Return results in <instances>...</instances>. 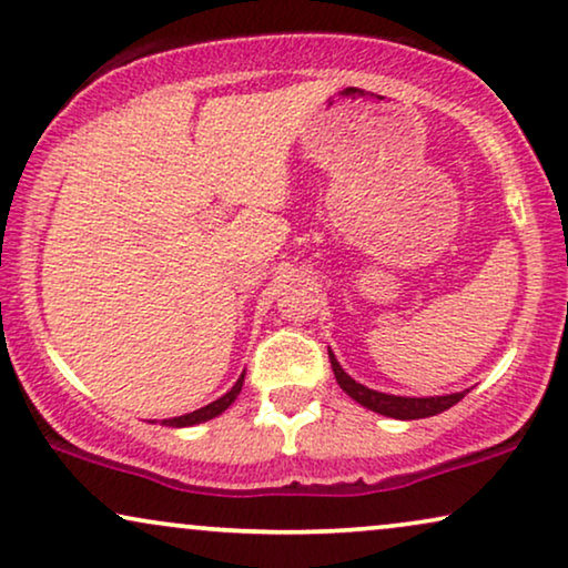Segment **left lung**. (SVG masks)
Segmentation results:
<instances>
[{
    "instance_id": "obj_1",
    "label": "left lung",
    "mask_w": 568,
    "mask_h": 568,
    "mask_svg": "<svg viewBox=\"0 0 568 568\" xmlns=\"http://www.w3.org/2000/svg\"><path fill=\"white\" fill-rule=\"evenodd\" d=\"M329 361H332V372H335L339 389H343L345 395H351L358 405L368 407V410H374L379 415H387V418H397V420L430 418V415L449 410L452 405H457L459 399L465 397V392H455V395H438V397L387 395V392H376V389L363 387L361 382H355L353 376H347L345 368L339 366V361L335 358V353L332 351H329Z\"/></svg>"
}]
</instances>
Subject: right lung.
Returning <instances> with one entry per match:
<instances>
[{
	"label": "right lung",
	"mask_w": 568,
	"mask_h": 568,
	"mask_svg": "<svg viewBox=\"0 0 568 568\" xmlns=\"http://www.w3.org/2000/svg\"><path fill=\"white\" fill-rule=\"evenodd\" d=\"M241 387H244V374L239 376L236 384L225 392L223 397H217L215 403H210L205 407H200V410L194 413H186V415H176V418H165L163 426H171V428H186V426H196V423H205V420H213L215 415H221L223 410H229V407L233 405V399L239 397Z\"/></svg>",
	"instance_id": "1"
}]
</instances>
